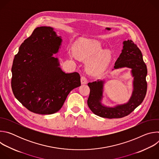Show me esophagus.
Instances as JSON below:
<instances>
[{
    "label": "esophagus",
    "mask_w": 159,
    "mask_h": 159,
    "mask_svg": "<svg viewBox=\"0 0 159 159\" xmlns=\"http://www.w3.org/2000/svg\"><path fill=\"white\" fill-rule=\"evenodd\" d=\"M80 82H81L82 84H85L87 82V79L84 76H82V77H81Z\"/></svg>",
    "instance_id": "esophagus-1"
}]
</instances>
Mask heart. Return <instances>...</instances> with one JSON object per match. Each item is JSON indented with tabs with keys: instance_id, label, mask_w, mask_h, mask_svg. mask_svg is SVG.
<instances>
[{
	"instance_id": "1",
	"label": "heart",
	"mask_w": 159,
	"mask_h": 159,
	"mask_svg": "<svg viewBox=\"0 0 159 159\" xmlns=\"http://www.w3.org/2000/svg\"><path fill=\"white\" fill-rule=\"evenodd\" d=\"M75 56L82 60H87L85 66L90 74L101 73L106 70L111 60L110 52L103 51L99 41L85 38H80L75 42L70 57Z\"/></svg>"
}]
</instances>
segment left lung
I'll use <instances>...</instances> for the list:
<instances>
[{
    "mask_svg": "<svg viewBox=\"0 0 159 159\" xmlns=\"http://www.w3.org/2000/svg\"><path fill=\"white\" fill-rule=\"evenodd\" d=\"M123 44L121 53L116 61L112 70L125 67L131 69V74L133 77V91L129 101L126 103L114 107L106 106L102 103L104 80H98L88 83L90 88L88 106L96 115L102 118H120L128 115L141 104L147 93V69L143 60L142 53L131 40L124 41Z\"/></svg>",
    "mask_w": 159,
    "mask_h": 159,
    "instance_id": "left-lung-1",
    "label": "left lung"
}]
</instances>
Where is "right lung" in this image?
Returning <instances> with one entry per match:
<instances>
[{"label": "right lung", "mask_w": 159, "mask_h": 159, "mask_svg": "<svg viewBox=\"0 0 159 159\" xmlns=\"http://www.w3.org/2000/svg\"><path fill=\"white\" fill-rule=\"evenodd\" d=\"M62 43L54 29L36 28L24 41L13 60L11 87L16 98L29 111L39 115L58 112L69 94L80 86L77 72L66 74L58 58Z\"/></svg>", "instance_id": "1"}]
</instances>
